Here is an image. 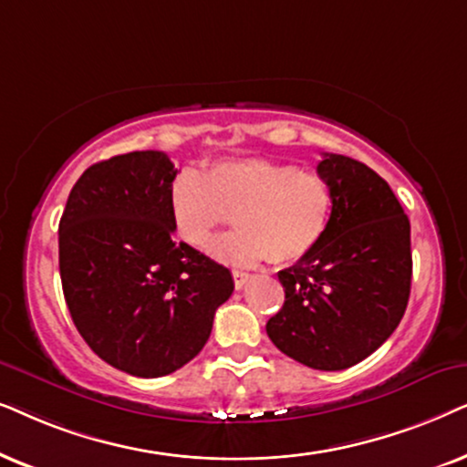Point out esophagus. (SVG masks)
Listing matches in <instances>:
<instances>
[{
    "label": "esophagus",
    "mask_w": 467,
    "mask_h": 467,
    "mask_svg": "<svg viewBox=\"0 0 467 467\" xmlns=\"http://www.w3.org/2000/svg\"><path fill=\"white\" fill-rule=\"evenodd\" d=\"M252 275L250 273H245V271H239V269H234L233 271V279H234V288L237 290H241L244 288V285L247 284V279H250Z\"/></svg>",
    "instance_id": "esophagus-1"
}]
</instances>
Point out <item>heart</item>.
I'll return each mask as SVG.
<instances>
[{"label":"heart","mask_w":467,"mask_h":467,"mask_svg":"<svg viewBox=\"0 0 467 467\" xmlns=\"http://www.w3.org/2000/svg\"><path fill=\"white\" fill-rule=\"evenodd\" d=\"M333 209L335 192L325 175L266 158L217 161L202 175L182 172L169 188L172 226L196 250L233 215L239 228L215 239L209 252L237 266L306 258L325 239Z\"/></svg>","instance_id":"b5f03b06"}]
</instances>
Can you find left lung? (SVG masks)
Segmentation results:
<instances>
[{"mask_svg": "<svg viewBox=\"0 0 467 467\" xmlns=\"http://www.w3.org/2000/svg\"><path fill=\"white\" fill-rule=\"evenodd\" d=\"M333 185L325 239L277 277L285 301L266 335L285 357L339 371L368 358L403 318L412 282L410 220L384 179L363 161L322 153Z\"/></svg>", "mask_w": 467, "mask_h": 467, "instance_id": "obj_1", "label": "left lung"}]
</instances>
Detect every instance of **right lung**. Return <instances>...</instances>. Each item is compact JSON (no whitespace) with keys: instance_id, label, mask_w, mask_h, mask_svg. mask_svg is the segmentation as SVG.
Returning <instances> with one entry per match:
<instances>
[{"instance_id":"add662e5","label":"right lung","mask_w":467,"mask_h":467,"mask_svg":"<svg viewBox=\"0 0 467 467\" xmlns=\"http://www.w3.org/2000/svg\"><path fill=\"white\" fill-rule=\"evenodd\" d=\"M164 151H132L87 169L59 222L64 296L87 346L115 369L160 378L207 344L233 295L226 266L177 244Z\"/></svg>"}]
</instances>
